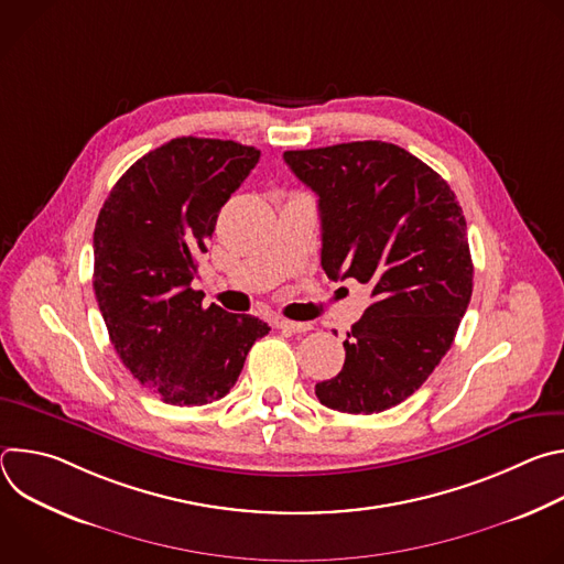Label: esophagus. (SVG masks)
<instances>
[{"instance_id": "34e87169", "label": "esophagus", "mask_w": 564, "mask_h": 564, "mask_svg": "<svg viewBox=\"0 0 564 564\" xmlns=\"http://www.w3.org/2000/svg\"><path fill=\"white\" fill-rule=\"evenodd\" d=\"M272 324L281 330H290V333H307L312 330V324H301V321H290V318H283V316H276Z\"/></svg>"}]
</instances>
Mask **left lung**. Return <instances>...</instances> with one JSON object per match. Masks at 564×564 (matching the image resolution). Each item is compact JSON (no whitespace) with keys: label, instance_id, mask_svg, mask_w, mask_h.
I'll use <instances>...</instances> for the list:
<instances>
[{"label":"left lung","instance_id":"left-lung-1","mask_svg":"<svg viewBox=\"0 0 564 564\" xmlns=\"http://www.w3.org/2000/svg\"><path fill=\"white\" fill-rule=\"evenodd\" d=\"M318 196L321 268L357 279L372 303L344 341L337 377L316 383L324 406L370 415L411 397L448 352L473 292L462 207L448 183L390 142L285 151Z\"/></svg>","mask_w":564,"mask_h":564}]
</instances>
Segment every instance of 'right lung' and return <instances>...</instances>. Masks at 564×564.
<instances>
[{
	"instance_id": "right-lung-1",
	"label": "right lung",
	"mask_w": 564,
	"mask_h": 564,
	"mask_svg": "<svg viewBox=\"0 0 564 564\" xmlns=\"http://www.w3.org/2000/svg\"><path fill=\"white\" fill-rule=\"evenodd\" d=\"M261 151L216 138H174L142 155L105 200L94 231V290L124 368L172 406L225 397L257 339L252 314H231L192 288L220 207Z\"/></svg>"
}]
</instances>
